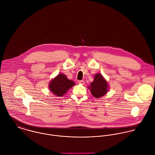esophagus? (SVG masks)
Instances as JSON below:
<instances>
[{"label": "esophagus", "instance_id": "esophagus-1", "mask_svg": "<svg viewBox=\"0 0 155 155\" xmlns=\"http://www.w3.org/2000/svg\"><path fill=\"white\" fill-rule=\"evenodd\" d=\"M78 83H79L80 84L83 85V84H84V81L83 80H80V81H78Z\"/></svg>", "mask_w": 155, "mask_h": 155}]
</instances>
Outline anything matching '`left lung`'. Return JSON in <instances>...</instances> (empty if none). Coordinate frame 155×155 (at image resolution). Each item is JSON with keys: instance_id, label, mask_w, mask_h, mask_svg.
<instances>
[{"instance_id": "8db88e82", "label": "left lung", "mask_w": 155, "mask_h": 155, "mask_svg": "<svg viewBox=\"0 0 155 155\" xmlns=\"http://www.w3.org/2000/svg\"><path fill=\"white\" fill-rule=\"evenodd\" d=\"M94 97L99 98L108 91L109 86L106 80L101 74L97 73L94 77V80L88 87Z\"/></svg>"}]
</instances>
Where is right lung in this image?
Here are the masks:
<instances>
[{"instance_id":"add662e5","label":"right lung","mask_w":155,"mask_h":155,"mask_svg":"<svg viewBox=\"0 0 155 155\" xmlns=\"http://www.w3.org/2000/svg\"><path fill=\"white\" fill-rule=\"evenodd\" d=\"M74 85L75 83L73 81L68 80L65 75L60 74L50 81L48 87L56 96H62Z\"/></svg>"}]
</instances>
